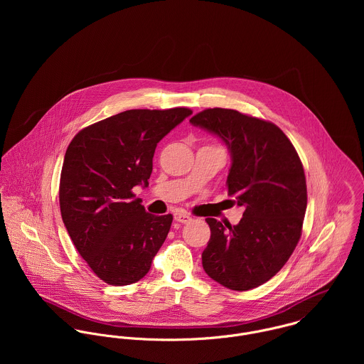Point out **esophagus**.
I'll return each instance as SVG.
<instances>
[{
	"label": "esophagus",
	"instance_id": "34e87169",
	"mask_svg": "<svg viewBox=\"0 0 364 364\" xmlns=\"http://www.w3.org/2000/svg\"><path fill=\"white\" fill-rule=\"evenodd\" d=\"M173 218H175V221H178V223H189L191 220H192V217H191V214H188V213H185V211H176L175 214H173Z\"/></svg>",
	"mask_w": 364,
	"mask_h": 364
}]
</instances>
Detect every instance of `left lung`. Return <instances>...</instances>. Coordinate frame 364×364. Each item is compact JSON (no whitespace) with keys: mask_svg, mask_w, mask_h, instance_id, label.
Returning a JSON list of instances; mask_svg holds the SVG:
<instances>
[{"mask_svg":"<svg viewBox=\"0 0 364 364\" xmlns=\"http://www.w3.org/2000/svg\"><path fill=\"white\" fill-rule=\"evenodd\" d=\"M191 123L227 144V192L245 208L237 225L206 218L211 235L203 269L227 289H255L284 266L301 237L307 208L301 159L276 124L234 109H205Z\"/></svg>","mask_w":364,"mask_h":364,"instance_id":"obj_1","label":"left lung"}]
</instances>
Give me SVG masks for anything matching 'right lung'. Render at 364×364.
Listing matches in <instances>:
<instances>
[{"label": "right lung", "instance_id": "add662e5", "mask_svg": "<svg viewBox=\"0 0 364 364\" xmlns=\"http://www.w3.org/2000/svg\"><path fill=\"white\" fill-rule=\"evenodd\" d=\"M189 114L188 107L126 110L78 132L65 151L58 191L63 223L107 284L143 279L169 232L172 214L147 213L133 188L149 186L156 144Z\"/></svg>", "mask_w": 364, "mask_h": 364}]
</instances>
